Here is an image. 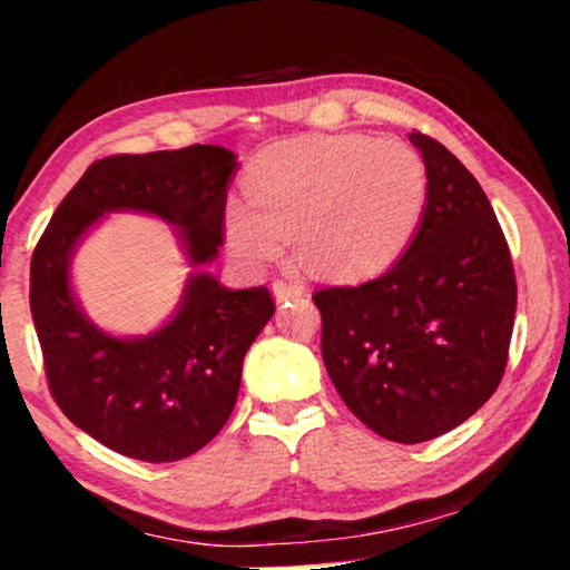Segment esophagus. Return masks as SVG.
<instances>
[{"label": "esophagus", "instance_id": "34e87169", "mask_svg": "<svg viewBox=\"0 0 570 570\" xmlns=\"http://www.w3.org/2000/svg\"><path fill=\"white\" fill-rule=\"evenodd\" d=\"M303 293H306L303 283H287V279H275V283H272V295H275L277 303L291 301V298H301Z\"/></svg>", "mask_w": 570, "mask_h": 570}]
</instances>
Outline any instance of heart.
I'll return each instance as SVG.
<instances>
[{"label":"heart","instance_id":"obj_1","mask_svg":"<svg viewBox=\"0 0 570 570\" xmlns=\"http://www.w3.org/2000/svg\"><path fill=\"white\" fill-rule=\"evenodd\" d=\"M246 199L223 230L240 262L262 267L295 236L316 275L361 279L389 267L415 236L428 199L420 155L400 139L308 137L269 147L248 168Z\"/></svg>","mask_w":570,"mask_h":570}]
</instances>
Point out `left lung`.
I'll return each instance as SVG.
<instances>
[{
	"instance_id": "obj_1",
	"label": "left lung",
	"mask_w": 570,
	"mask_h": 570,
	"mask_svg": "<svg viewBox=\"0 0 570 570\" xmlns=\"http://www.w3.org/2000/svg\"><path fill=\"white\" fill-rule=\"evenodd\" d=\"M428 202L407 252L384 275L314 293L322 357L350 412L396 443H423L472 417L501 384L517 275L493 207L433 137Z\"/></svg>"
}]
</instances>
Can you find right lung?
<instances>
[{"mask_svg":"<svg viewBox=\"0 0 570 570\" xmlns=\"http://www.w3.org/2000/svg\"><path fill=\"white\" fill-rule=\"evenodd\" d=\"M236 155L217 145L96 160L53 213L30 259V314L53 402L77 428L139 462H178L230 417L246 350L275 314L264 285L228 291L194 272L181 306L147 337H114L77 306L69 262L106 213H147L178 228L194 267L223 246Z\"/></svg>","mask_w":570,"mask_h":570,"instance_id":"obj_1","label":"right lung"}]
</instances>
